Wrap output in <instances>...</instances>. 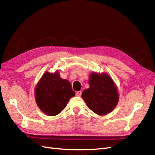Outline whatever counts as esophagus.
<instances>
[{
  "label": "esophagus",
  "mask_w": 155,
  "mask_h": 155,
  "mask_svg": "<svg viewBox=\"0 0 155 155\" xmlns=\"http://www.w3.org/2000/svg\"><path fill=\"white\" fill-rule=\"evenodd\" d=\"M81 94H82L81 91H78V92H76V96H81Z\"/></svg>",
  "instance_id": "obj_1"
}]
</instances>
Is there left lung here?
Instances as JSON below:
<instances>
[{"instance_id":"left-lung-1","label":"left lung","mask_w":155,"mask_h":155,"mask_svg":"<svg viewBox=\"0 0 155 155\" xmlns=\"http://www.w3.org/2000/svg\"><path fill=\"white\" fill-rule=\"evenodd\" d=\"M88 82L90 88L83 91L82 97L89 109L99 115L111 112L118 101V94L113 81L107 74L93 73Z\"/></svg>"}]
</instances>
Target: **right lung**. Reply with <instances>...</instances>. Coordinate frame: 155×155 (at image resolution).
Masks as SVG:
<instances>
[{"label":"right lung","instance_id":"1","mask_svg":"<svg viewBox=\"0 0 155 155\" xmlns=\"http://www.w3.org/2000/svg\"><path fill=\"white\" fill-rule=\"evenodd\" d=\"M75 96L70 83L61 78L58 72H46L35 90V100L39 109L49 116L60 113L70 98Z\"/></svg>","mask_w":155,"mask_h":155}]
</instances>
